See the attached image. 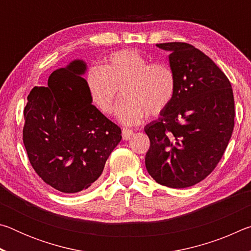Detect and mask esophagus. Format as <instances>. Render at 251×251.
<instances>
[{
  "mask_svg": "<svg viewBox=\"0 0 251 251\" xmlns=\"http://www.w3.org/2000/svg\"><path fill=\"white\" fill-rule=\"evenodd\" d=\"M133 134H134L133 130H130V129L123 128V130H122V136H123V139H124V141H128V139H130Z\"/></svg>",
  "mask_w": 251,
  "mask_h": 251,
  "instance_id": "obj_1",
  "label": "esophagus"
}]
</instances>
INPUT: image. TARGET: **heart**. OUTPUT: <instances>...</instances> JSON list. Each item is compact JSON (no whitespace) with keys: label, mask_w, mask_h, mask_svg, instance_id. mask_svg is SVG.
Segmentation results:
<instances>
[{"label":"heart","mask_w":251,"mask_h":251,"mask_svg":"<svg viewBox=\"0 0 251 251\" xmlns=\"http://www.w3.org/2000/svg\"><path fill=\"white\" fill-rule=\"evenodd\" d=\"M86 82L93 103L107 116L115 112L122 90L124 100L117 117L125 125H137L148 114L159 115L176 93V77L171 66L150 63L134 50L113 53L103 66L88 72Z\"/></svg>","instance_id":"b5f03b06"}]
</instances>
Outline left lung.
<instances>
[{
	"label": "left lung",
	"instance_id": "1",
	"mask_svg": "<svg viewBox=\"0 0 251 251\" xmlns=\"http://www.w3.org/2000/svg\"><path fill=\"white\" fill-rule=\"evenodd\" d=\"M168 50L176 93L158 120L145 126L147 172L156 182L186 188L209 175L222 159L235 125L231 84L211 58L193 45L156 44Z\"/></svg>",
	"mask_w": 251,
	"mask_h": 251
}]
</instances>
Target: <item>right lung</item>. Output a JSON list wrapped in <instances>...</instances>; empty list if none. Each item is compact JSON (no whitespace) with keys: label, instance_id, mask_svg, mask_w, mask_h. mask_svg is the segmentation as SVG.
Returning a JSON list of instances; mask_svg holds the SVG:
<instances>
[{"label":"right lung","instance_id":"add662e5","mask_svg":"<svg viewBox=\"0 0 251 251\" xmlns=\"http://www.w3.org/2000/svg\"><path fill=\"white\" fill-rule=\"evenodd\" d=\"M75 59L35 86L24 108L23 143L34 171L58 192L75 194L99 179L122 130L94 105Z\"/></svg>","mask_w":251,"mask_h":251}]
</instances>
